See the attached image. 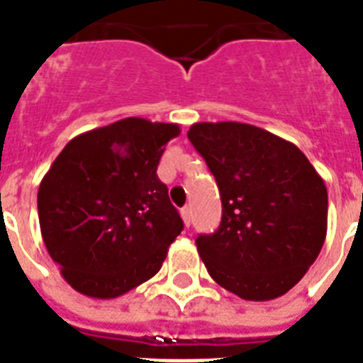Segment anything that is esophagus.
Wrapping results in <instances>:
<instances>
[{
  "label": "esophagus",
  "instance_id": "obj_1",
  "mask_svg": "<svg viewBox=\"0 0 363 363\" xmlns=\"http://www.w3.org/2000/svg\"><path fill=\"white\" fill-rule=\"evenodd\" d=\"M181 216L182 220H184V226H190V222H192V211H190V207H184V209H181Z\"/></svg>",
  "mask_w": 363,
  "mask_h": 363
}]
</instances>
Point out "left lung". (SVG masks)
<instances>
[{"mask_svg": "<svg viewBox=\"0 0 363 363\" xmlns=\"http://www.w3.org/2000/svg\"><path fill=\"white\" fill-rule=\"evenodd\" d=\"M188 139L215 175L222 222L196 239L228 292L267 301L301 281L328 232V190L294 143L241 122H198Z\"/></svg>", "mask_w": 363, "mask_h": 363, "instance_id": "left-lung-1", "label": "left lung"}]
</instances>
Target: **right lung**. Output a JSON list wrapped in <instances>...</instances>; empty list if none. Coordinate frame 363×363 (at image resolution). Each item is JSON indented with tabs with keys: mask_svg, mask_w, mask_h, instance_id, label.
<instances>
[{
	"mask_svg": "<svg viewBox=\"0 0 363 363\" xmlns=\"http://www.w3.org/2000/svg\"><path fill=\"white\" fill-rule=\"evenodd\" d=\"M179 133L130 116L73 137L43 177V241L77 292L118 298L160 271L182 220L156 169Z\"/></svg>",
	"mask_w": 363,
	"mask_h": 363,
	"instance_id": "right-lung-1",
	"label": "right lung"
}]
</instances>
